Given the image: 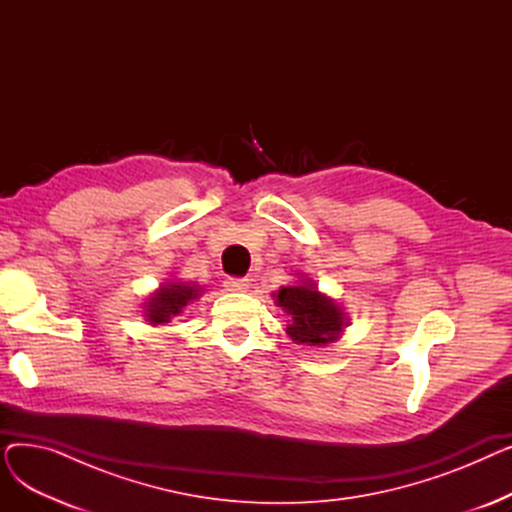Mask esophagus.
I'll return each mask as SVG.
<instances>
[{
    "label": "esophagus",
    "instance_id": "obj_1",
    "mask_svg": "<svg viewBox=\"0 0 512 512\" xmlns=\"http://www.w3.org/2000/svg\"><path fill=\"white\" fill-rule=\"evenodd\" d=\"M251 286V280L249 278H226V288L232 290V292H247Z\"/></svg>",
    "mask_w": 512,
    "mask_h": 512
}]
</instances>
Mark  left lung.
<instances>
[{
  "instance_id": "left-lung-1",
  "label": "left lung",
  "mask_w": 512,
  "mask_h": 512,
  "mask_svg": "<svg viewBox=\"0 0 512 512\" xmlns=\"http://www.w3.org/2000/svg\"><path fill=\"white\" fill-rule=\"evenodd\" d=\"M276 303L292 315V324L286 332L297 344H328L342 332L344 313L340 307L309 284L284 286Z\"/></svg>"
}]
</instances>
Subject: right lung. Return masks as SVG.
<instances>
[{"mask_svg": "<svg viewBox=\"0 0 512 512\" xmlns=\"http://www.w3.org/2000/svg\"><path fill=\"white\" fill-rule=\"evenodd\" d=\"M199 288L195 284L172 282L161 288L151 303L147 305V317L151 324H166L172 315H178L188 303L199 297Z\"/></svg>", "mask_w": 512, "mask_h": 512, "instance_id": "1", "label": "right lung"}]
</instances>
